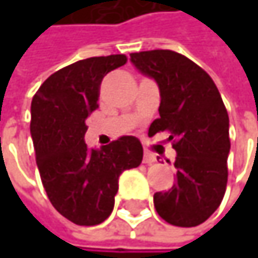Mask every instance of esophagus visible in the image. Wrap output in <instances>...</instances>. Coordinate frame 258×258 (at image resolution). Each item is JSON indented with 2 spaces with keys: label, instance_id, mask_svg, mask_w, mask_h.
I'll list each match as a JSON object with an SVG mask.
<instances>
[{
  "label": "esophagus",
  "instance_id": "34e87169",
  "mask_svg": "<svg viewBox=\"0 0 258 258\" xmlns=\"http://www.w3.org/2000/svg\"><path fill=\"white\" fill-rule=\"evenodd\" d=\"M155 161H157V157H155L154 154H151V152L145 151V155H143V163H145V164H152V163H155Z\"/></svg>",
  "mask_w": 258,
  "mask_h": 258
}]
</instances>
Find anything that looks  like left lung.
<instances>
[{
  "mask_svg": "<svg viewBox=\"0 0 258 258\" xmlns=\"http://www.w3.org/2000/svg\"><path fill=\"white\" fill-rule=\"evenodd\" d=\"M130 61L160 89V118L149 134L169 131L176 151V182L154 194L158 215L178 227L205 223L220 206L227 185L229 115L211 76L173 50L131 53Z\"/></svg>",
  "mask_w": 258,
  "mask_h": 258,
  "instance_id": "1",
  "label": "left lung"
}]
</instances>
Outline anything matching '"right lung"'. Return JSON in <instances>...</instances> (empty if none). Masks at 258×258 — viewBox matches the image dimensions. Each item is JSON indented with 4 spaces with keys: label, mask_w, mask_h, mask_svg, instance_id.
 Wrapping results in <instances>:
<instances>
[{
    "label": "right lung",
    "mask_w": 258,
    "mask_h": 258,
    "mask_svg": "<svg viewBox=\"0 0 258 258\" xmlns=\"http://www.w3.org/2000/svg\"><path fill=\"white\" fill-rule=\"evenodd\" d=\"M125 62V55L78 61L46 79L31 103V136L43 186L53 208L78 226H97L112 214L119 175L143 158L134 136H122L100 151L85 143L101 80Z\"/></svg>",
    "instance_id": "add662e5"
}]
</instances>
